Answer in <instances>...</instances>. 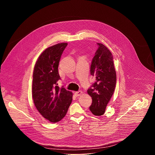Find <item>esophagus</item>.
<instances>
[{
  "label": "esophagus",
  "instance_id": "obj_1",
  "mask_svg": "<svg viewBox=\"0 0 155 155\" xmlns=\"http://www.w3.org/2000/svg\"><path fill=\"white\" fill-rule=\"evenodd\" d=\"M82 92L81 91H76V92H75L74 95H75L76 97H78V96L81 95L82 94Z\"/></svg>",
  "mask_w": 155,
  "mask_h": 155
}]
</instances>
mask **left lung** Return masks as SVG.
I'll use <instances>...</instances> for the list:
<instances>
[{
  "label": "left lung",
  "mask_w": 155,
  "mask_h": 155,
  "mask_svg": "<svg viewBox=\"0 0 155 155\" xmlns=\"http://www.w3.org/2000/svg\"><path fill=\"white\" fill-rule=\"evenodd\" d=\"M98 49L93 57L90 67L91 74L95 78L87 92L92 101L89 107L92 113L103 115L114 92L116 83V74L112 54L102 44L97 43Z\"/></svg>",
  "instance_id": "obj_1"
}]
</instances>
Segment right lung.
I'll list each match as a JSON object with an SVG mask.
<instances>
[{
	"mask_svg": "<svg viewBox=\"0 0 155 155\" xmlns=\"http://www.w3.org/2000/svg\"><path fill=\"white\" fill-rule=\"evenodd\" d=\"M67 43L55 45L41 54L34 68L32 96L35 105L41 114L55 123L66 114L72 101V92L57 82L61 79L58 67Z\"/></svg>",
	"mask_w": 155,
	"mask_h": 155,
	"instance_id": "obj_1",
	"label": "right lung"
}]
</instances>
